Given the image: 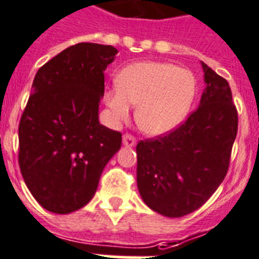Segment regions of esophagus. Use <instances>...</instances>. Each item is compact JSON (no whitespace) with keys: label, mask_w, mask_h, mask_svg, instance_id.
<instances>
[{"label":"esophagus","mask_w":259,"mask_h":259,"mask_svg":"<svg viewBox=\"0 0 259 259\" xmlns=\"http://www.w3.org/2000/svg\"><path fill=\"white\" fill-rule=\"evenodd\" d=\"M136 141H138L136 140V138L130 134H125L124 136H123V145L127 148L135 147V145H136Z\"/></svg>","instance_id":"esophagus-1"}]
</instances>
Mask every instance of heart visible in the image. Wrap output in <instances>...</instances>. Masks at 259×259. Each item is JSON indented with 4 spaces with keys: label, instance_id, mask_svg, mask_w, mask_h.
<instances>
[{
    "label": "heart",
    "instance_id": "heart-1",
    "mask_svg": "<svg viewBox=\"0 0 259 259\" xmlns=\"http://www.w3.org/2000/svg\"><path fill=\"white\" fill-rule=\"evenodd\" d=\"M118 86L105 92V105L115 123L125 120L136 106L139 128L151 136L174 131L189 114L196 93L190 70L163 61H138L125 65L116 76Z\"/></svg>",
    "mask_w": 259,
    "mask_h": 259
}]
</instances>
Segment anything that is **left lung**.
<instances>
[{
  "mask_svg": "<svg viewBox=\"0 0 259 259\" xmlns=\"http://www.w3.org/2000/svg\"><path fill=\"white\" fill-rule=\"evenodd\" d=\"M205 89L198 108L170 134L141 140L138 189L160 215L182 218L202 207L227 176L238 116L228 81L202 63Z\"/></svg>",
  "mask_w": 259,
  "mask_h": 259,
  "instance_id": "8db88e82",
  "label": "left lung"
}]
</instances>
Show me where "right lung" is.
Instances as JSON below:
<instances>
[{
  "instance_id": "right-lung-1",
  "label": "right lung",
  "mask_w": 259,
  "mask_h": 259,
  "mask_svg": "<svg viewBox=\"0 0 259 259\" xmlns=\"http://www.w3.org/2000/svg\"><path fill=\"white\" fill-rule=\"evenodd\" d=\"M118 50L78 43L37 70L19 123V167L36 202L70 213L92 200L121 134L99 124L105 74Z\"/></svg>"
}]
</instances>
